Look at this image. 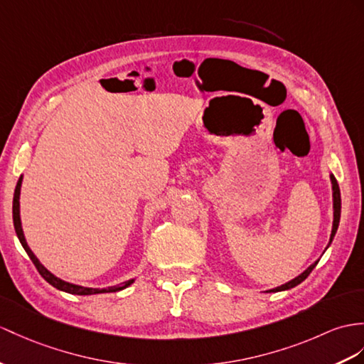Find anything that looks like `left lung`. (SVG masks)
<instances>
[{
    "label": "left lung",
    "instance_id": "obj_1",
    "mask_svg": "<svg viewBox=\"0 0 364 364\" xmlns=\"http://www.w3.org/2000/svg\"><path fill=\"white\" fill-rule=\"evenodd\" d=\"M331 181H332V190H333V227H332V235H331L329 245H331L332 239H333V236H335V233H336V230H338L340 215H341V196H340V187H338V182H336V179H335V177H333L332 174H331ZM329 245H327V247H329ZM316 264H318V261H316V262H314L312 265H310V267H309L307 270H304V272L301 273L299 277H296L295 279H291V281L286 282V284H282V286H279V287H277V289L267 290V291H281V290H289V289H291V287H295V286L301 284V282H303V281L309 277L310 272H312V270L315 269V265H316Z\"/></svg>",
    "mask_w": 364,
    "mask_h": 364
}]
</instances>
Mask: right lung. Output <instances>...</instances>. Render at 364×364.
<instances>
[{
	"mask_svg": "<svg viewBox=\"0 0 364 364\" xmlns=\"http://www.w3.org/2000/svg\"><path fill=\"white\" fill-rule=\"evenodd\" d=\"M21 182H23V176L16 182V187H15V193H14V207H12V213H14V227H15V232L16 236H18L20 242L23 245V249L26 250V253L29 255L31 261L33 262L35 267H37L38 273L41 277L46 279L50 286H54L58 290H63L66 294H73V295H94V294H111V291H119L123 290L125 287H128L132 279L122 282L119 286H114V287H108V289H91V287H82V286H75V284H70V282H66L63 279H60L57 277H54L48 269H44L43 265L40 264V261L37 259V256L32 253V250L29 249L28 242H26L24 235H23V228H21V220H20V190H21Z\"/></svg>",
	"mask_w": 364,
	"mask_h": 364,
	"instance_id": "right-lung-1",
	"label": "right lung"
}]
</instances>
